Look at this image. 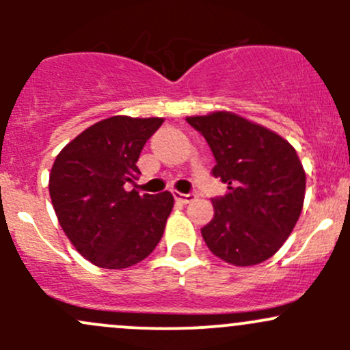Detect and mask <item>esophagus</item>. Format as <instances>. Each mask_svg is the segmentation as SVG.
<instances>
[{"instance_id": "esophagus-1", "label": "esophagus", "mask_w": 350, "mask_h": 350, "mask_svg": "<svg viewBox=\"0 0 350 350\" xmlns=\"http://www.w3.org/2000/svg\"><path fill=\"white\" fill-rule=\"evenodd\" d=\"M172 196H174V200L178 201V203H183V204L191 203V201L196 198V195H191V193H189V195H185V193H179V191L172 193Z\"/></svg>"}]
</instances>
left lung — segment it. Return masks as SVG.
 <instances>
[{
  "label": "left lung",
  "instance_id": "1",
  "mask_svg": "<svg viewBox=\"0 0 350 350\" xmlns=\"http://www.w3.org/2000/svg\"><path fill=\"white\" fill-rule=\"evenodd\" d=\"M215 155L213 176L228 185L201 228L208 249L237 267L273 257L303 210L306 174L295 147L273 130L232 111L188 116Z\"/></svg>",
  "mask_w": 350,
  "mask_h": 350
}]
</instances>
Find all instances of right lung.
I'll return each instance as SVG.
<instances>
[{"label":"right lung","mask_w":350,"mask_h":350,"mask_svg":"<svg viewBox=\"0 0 350 350\" xmlns=\"http://www.w3.org/2000/svg\"><path fill=\"white\" fill-rule=\"evenodd\" d=\"M162 122L109 116L55 157L49 176L52 206L67 239L94 266L125 269L146 259L162 239L174 206L171 193L125 189L140 174L139 155Z\"/></svg>","instance_id":"1"}]
</instances>
